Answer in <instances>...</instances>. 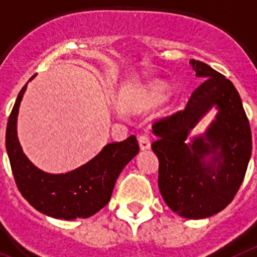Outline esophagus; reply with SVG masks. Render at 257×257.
I'll return each instance as SVG.
<instances>
[{
  "label": "esophagus",
  "instance_id": "esophagus-1",
  "mask_svg": "<svg viewBox=\"0 0 257 257\" xmlns=\"http://www.w3.org/2000/svg\"><path fill=\"white\" fill-rule=\"evenodd\" d=\"M139 144L140 149L141 150H148L150 148V139L148 135H141L139 137Z\"/></svg>",
  "mask_w": 257,
  "mask_h": 257
}]
</instances>
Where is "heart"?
Returning <instances> with one entry per match:
<instances>
[{"mask_svg":"<svg viewBox=\"0 0 257 257\" xmlns=\"http://www.w3.org/2000/svg\"><path fill=\"white\" fill-rule=\"evenodd\" d=\"M166 95H168V85L162 81H154L144 88L141 99L148 105H157L164 101Z\"/></svg>","mask_w":257,"mask_h":257,"instance_id":"obj_1","label":"heart"}]
</instances>
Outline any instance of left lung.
<instances>
[{
    "label": "left lung",
    "mask_w": 257,
    "mask_h": 257,
    "mask_svg": "<svg viewBox=\"0 0 257 257\" xmlns=\"http://www.w3.org/2000/svg\"><path fill=\"white\" fill-rule=\"evenodd\" d=\"M204 79L186 108L153 124L152 149L160 161L158 187L179 216L203 219L227 207L243 182L252 152V135L236 88L203 62L190 60ZM218 113L203 135L188 133L211 110Z\"/></svg>",
    "instance_id": "left-lung-1"
}]
</instances>
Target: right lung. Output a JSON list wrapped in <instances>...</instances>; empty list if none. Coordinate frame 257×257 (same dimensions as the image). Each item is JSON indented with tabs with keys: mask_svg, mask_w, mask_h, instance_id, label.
<instances>
[{
	"mask_svg": "<svg viewBox=\"0 0 257 257\" xmlns=\"http://www.w3.org/2000/svg\"><path fill=\"white\" fill-rule=\"evenodd\" d=\"M26 87L27 83L18 93L6 126V152L17 187L35 210L51 218L92 216L109 202L116 179L139 153L137 140L129 136L121 143L107 144L91 161L64 174L43 172L25 156L17 136V116Z\"/></svg>",
	"mask_w": 257,
	"mask_h": 257,
	"instance_id": "right-lung-1",
	"label": "right lung"
}]
</instances>
